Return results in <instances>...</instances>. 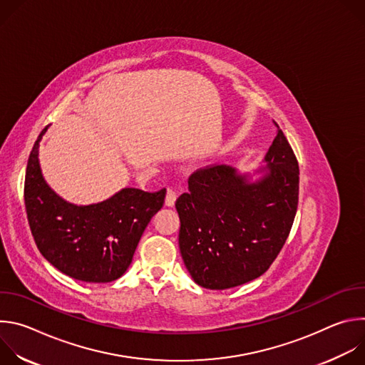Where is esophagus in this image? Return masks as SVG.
I'll list each match as a JSON object with an SVG mask.
<instances>
[{
    "instance_id": "esophagus-1",
    "label": "esophagus",
    "mask_w": 365,
    "mask_h": 365,
    "mask_svg": "<svg viewBox=\"0 0 365 365\" xmlns=\"http://www.w3.org/2000/svg\"><path fill=\"white\" fill-rule=\"evenodd\" d=\"M176 197H178V195H176V192L173 190V189H168V193H166V205L168 206H173L175 205V202H176Z\"/></svg>"
}]
</instances>
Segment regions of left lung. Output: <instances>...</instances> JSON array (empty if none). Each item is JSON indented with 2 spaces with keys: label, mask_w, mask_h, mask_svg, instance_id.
<instances>
[{
  "label": "left lung",
  "mask_w": 365,
  "mask_h": 365,
  "mask_svg": "<svg viewBox=\"0 0 365 365\" xmlns=\"http://www.w3.org/2000/svg\"><path fill=\"white\" fill-rule=\"evenodd\" d=\"M264 163L254 182L232 166H206L178 197L180 254L199 286L224 290L251 282L283 248L297 211L299 165L282 130Z\"/></svg>",
  "instance_id": "obj_1"
}]
</instances>
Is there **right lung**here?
Wrapping results in <instances>:
<instances>
[{
	"instance_id": "add662e5",
	"label": "right lung",
	"mask_w": 365,
	"mask_h": 365,
	"mask_svg": "<svg viewBox=\"0 0 365 365\" xmlns=\"http://www.w3.org/2000/svg\"><path fill=\"white\" fill-rule=\"evenodd\" d=\"M46 130L33 145L24 182L27 220L36 245L51 266L72 279L117 280L131 264L150 220L162 210L166 189L150 193L124 187L98 203H71L41 175L38 147Z\"/></svg>"
}]
</instances>
